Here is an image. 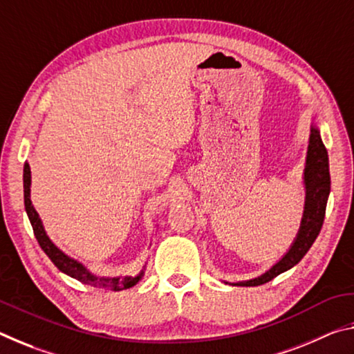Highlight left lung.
Instances as JSON below:
<instances>
[{
    "label": "left lung",
    "instance_id": "obj_1",
    "mask_svg": "<svg viewBox=\"0 0 354 354\" xmlns=\"http://www.w3.org/2000/svg\"><path fill=\"white\" fill-rule=\"evenodd\" d=\"M304 185H306V205H304L301 226H299L298 236L295 242L292 243L290 250L284 254L283 259L274 263L270 270H267L261 277L234 283V286H261L277 278L283 272L290 270L293 266H297L303 259V256L308 253L317 236H319L323 220H325L331 178H329L328 153L317 127L310 128L308 160L306 169H304Z\"/></svg>",
    "mask_w": 354,
    "mask_h": 354
}]
</instances>
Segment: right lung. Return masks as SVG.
<instances>
[{"label":"right lung","mask_w":354,"mask_h":354,"mask_svg":"<svg viewBox=\"0 0 354 354\" xmlns=\"http://www.w3.org/2000/svg\"><path fill=\"white\" fill-rule=\"evenodd\" d=\"M23 189H25L26 214L29 217V221H31V225H32L34 236H35V239H37V242L41 247V250L45 251L46 256L50 257L53 263H55L59 270L64 272L65 274H68V277H71V278L81 281V283L87 284V286L98 287V289L113 290V292L129 289V287H133L139 283L143 272L140 274H137V277H124V278H122V277H115V278L95 277V274L88 272L81 262L71 259V257H68L67 254H64L62 251L59 250L56 245L50 241V239H48L39 214L35 212V209L31 203V169H29L28 162L25 164V169H23Z\"/></svg>","instance_id":"obj_1"}]
</instances>
